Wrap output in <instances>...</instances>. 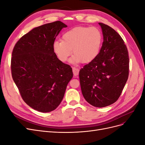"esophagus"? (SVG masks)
<instances>
[{"instance_id": "esophagus-1", "label": "esophagus", "mask_w": 145, "mask_h": 145, "mask_svg": "<svg viewBox=\"0 0 145 145\" xmlns=\"http://www.w3.org/2000/svg\"><path fill=\"white\" fill-rule=\"evenodd\" d=\"M72 71H73V74L75 76H77L78 75V73H79V69L77 68L73 67L72 68Z\"/></svg>"}]
</instances>
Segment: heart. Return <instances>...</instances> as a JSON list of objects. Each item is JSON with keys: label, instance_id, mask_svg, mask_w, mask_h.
Here are the masks:
<instances>
[{"label": "heart", "instance_id": "obj_1", "mask_svg": "<svg viewBox=\"0 0 145 145\" xmlns=\"http://www.w3.org/2000/svg\"><path fill=\"white\" fill-rule=\"evenodd\" d=\"M62 40H56L52 50L58 59L67 61L72 53L74 54L70 63H90L97 57L102 46L103 36L99 29L95 27H74L63 33Z\"/></svg>", "mask_w": 145, "mask_h": 145}]
</instances>
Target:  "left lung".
<instances>
[{
  "label": "left lung",
  "mask_w": 145,
  "mask_h": 145,
  "mask_svg": "<svg viewBox=\"0 0 145 145\" xmlns=\"http://www.w3.org/2000/svg\"><path fill=\"white\" fill-rule=\"evenodd\" d=\"M103 42L99 55L79 71L82 94L93 106L103 108L119 98L128 78L129 56L125 42L116 31L99 23Z\"/></svg>",
  "instance_id": "left-lung-1"
}]
</instances>
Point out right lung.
Returning <instances> with one entry per match:
<instances>
[{
  "label": "right lung",
  "instance_id": "add662e5",
  "mask_svg": "<svg viewBox=\"0 0 145 145\" xmlns=\"http://www.w3.org/2000/svg\"><path fill=\"white\" fill-rule=\"evenodd\" d=\"M66 27L56 21L34 28L19 39L12 52V79L24 102L39 112L57 108L73 76L71 67L52 50L56 37Z\"/></svg>",
  "mask_w": 145,
  "mask_h": 145
}]
</instances>
